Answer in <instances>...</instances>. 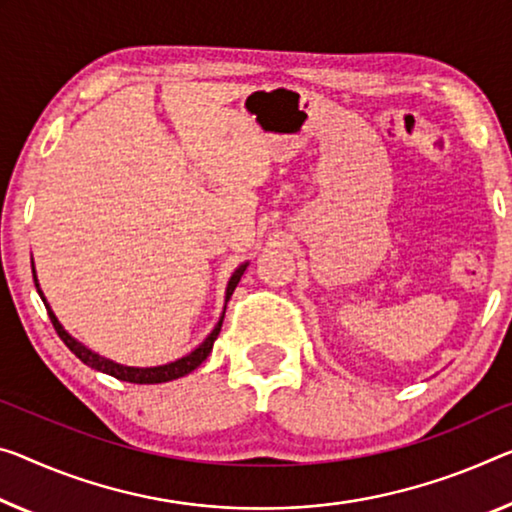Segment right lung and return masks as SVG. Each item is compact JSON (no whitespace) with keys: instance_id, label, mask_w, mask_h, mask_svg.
Segmentation results:
<instances>
[{"instance_id":"1","label":"right lung","mask_w":512,"mask_h":512,"mask_svg":"<svg viewBox=\"0 0 512 512\" xmlns=\"http://www.w3.org/2000/svg\"><path fill=\"white\" fill-rule=\"evenodd\" d=\"M245 270H247V265H240L238 270L233 272V277H231V281H229V288H226V300H231L233 290H235V286H238V281H240L242 274H245ZM34 283H36V288H38L36 272H34ZM38 293H41V288H38ZM41 300H43V304H45L47 316H50L54 329H57L59 338L68 345V350L73 352V355H75L77 359L84 361L86 366L96 368V371H100V373H107V375L116 377V380L132 382V384H160V382L178 380V377L192 373L196 366H201L203 361L208 359L210 350H212V343H215V338L219 336V332H222V320H224V316H222V320L217 322V327L212 329V334L206 338V341H203V343L199 345V348H196L194 352H190V355H187V357L178 359V361H171V364H164V366H155V368H132V366L114 364V361L100 357V355H96V352H91L89 348H84L82 343H77L75 338L70 336L64 327H61V322L57 320V316H54L50 306H47L43 293H41Z\"/></svg>"}]
</instances>
